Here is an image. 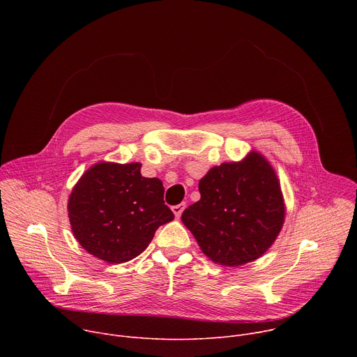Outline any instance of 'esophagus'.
<instances>
[{
    "instance_id": "obj_1",
    "label": "esophagus",
    "mask_w": 357,
    "mask_h": 357,
    "mask_svg": "<svg viewBox=\"0 0 357 357\" xmlns=\"http://www.w3.org/2000/svg\"><path fill=\"white\" fill-rule=\"evenodd\" d=\"M185 208H186L185 203H179V205L172 206V212H174L175 218H181V215H182V212L185 211Z\"/></svg>"
}]
</instances>
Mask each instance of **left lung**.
I'll use <instances>...</instances> for the list:
<instances>
[{
	"label": "left lung",
	"mask_w": 357,
	"mask_h": 357,
	"mask_svg": "<svg viewBox=\"0 0 357 357\" xmlns=\"http://www.w3.org/2000/svg\"><path fill=\"white\" fill-rule=\"evenodd\" d=\"M200 199L182 213L183 225L212 261L237 267L260 259L285 218L275 171L257 151L240 162L213 167L199 181Z\"/></svg>",
	"instance_id": "obj_1"
}]
</instances>
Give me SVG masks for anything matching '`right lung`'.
Listing matches in <instances>:
<instances>
[{
	"label": "right lung",
	"mask_w": 357,
	"mask_h": 357,
	"mask_svg": "<svg viewBox=\"0 0 357 357\" xmlns=\"http://www.w3.org/2000/svg\"><path fill=\"white\" fill-rule=\"evenodd\" d=\"M72 231L80 245L110 264L135 259L174 213L158 178L141 175V164L98 162L75 185L68 202Z\"/></svg>",
	"instance_id": "1"
}]
</instances>
